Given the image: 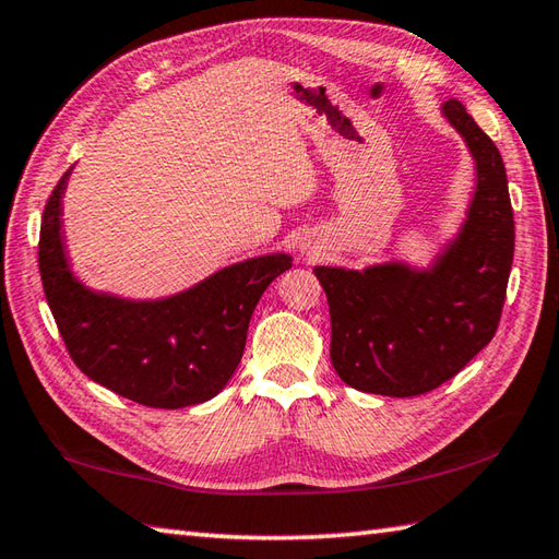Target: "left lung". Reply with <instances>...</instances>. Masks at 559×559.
<instances>
[{"instance_id": "8db88e82", "label": "left lung", "mask_w": 559, "mask_h": 559, "mask_svg": "<svg viewBox=\"0 0 559 559\" xmlns=\"http://www.w3.org/2000/svg\"><path fill=\"white\" fill-rule=\"evenodd\" d=\"M442 115L476 163V187L466 218L430 264L314 266L329 300L331 365L365 394L403 399L437 389L488 346L500 324L514 259L507 170L459 100H444Z\"/></svg>"}]
</instances>
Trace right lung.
I'll list each match as a JSON object with an SVG mask.
<instances>
[{"mask_svg": "<svg viewBox=\"0 0 559 559\" xmlns=\"http://www.w3.org/2000/svg\"><path fill=\"white\" fill-rule=\"evenodd\" d=\"M69 168L47 199L40 278L71 360L93 382L151 408H187L221 394L245 353L249 319L293 257L271 252L213 271L165 298H124L83 283L67 254Z\"/></svg>", "mask_w": 559, "mask_h": 559, "instance_id": "1", "label": "right lung"}]
</instances>
